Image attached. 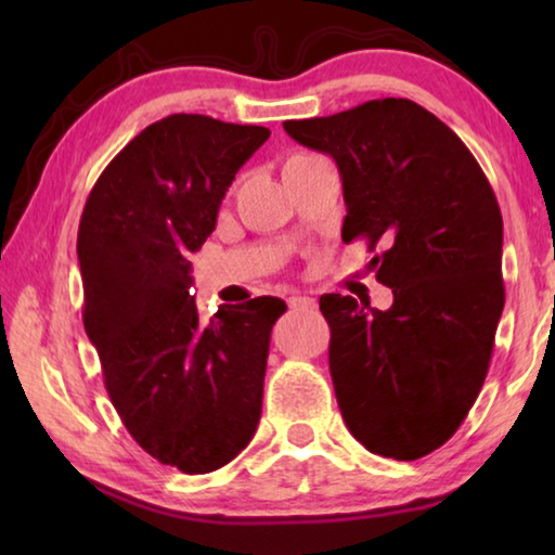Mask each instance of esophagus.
<instances>
[{"instance_id":"1","label":"esophagus","mask_w":555,"mask_h":555,"mask_svg":"<svg viewBox=\"0 0 555 555\" xmlns=\"http://www.w3.org/2000/svg\"><path fill=\"white\" fill-rule=\"evenodd\" d=\"M288 308H294V311H313L315 300L306 296H288Z\"/></svg>"}]
</instances>
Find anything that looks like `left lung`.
Listing matches in <instances>:
<instances>
[{
    "label": "left lung",
    "instance_id": "left-lung-1",
    "mask_svg": "<svg viewBox=\"0 0 555 555\" xmlns=\"http://www.w3.org/2000/svg\"><path fill=\"white\" fill-rule=\"evenodd\" d=\"M343 178V242L364 240L389 311L325 294L331 377L350 434L384 457L418 460L480 393L504 308L502 212L480 164L436 115L403 98L288 119Z\"/></svg>",
    "mask_w": 555,
    "mask_h": 555
}]
</instances>
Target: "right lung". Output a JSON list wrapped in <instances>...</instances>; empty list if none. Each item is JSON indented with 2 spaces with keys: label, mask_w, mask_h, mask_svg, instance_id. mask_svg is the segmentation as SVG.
I'll list each match as a JSON object with an SVG mask.
<instances>
[{
  "label": "right lung",
  "mask_w": 555,
  "mask_h": 555,
  "mask_svg": "<svg viewBox=\"0 0 555 555\" xmlns=\"http://www.w3.org/2000/svg\"><path fill=\"white\" fill-rule=\"evenodd\" d=\"M269 134L205 115L164 117L112 158L82 208V323L105 389L129 436L188 475L237 457L261 416L269 337L286 304L249 298L203 323L188 255Z\"/></svg>",
  "instance_id": "add662e5"
}]
</instances>
